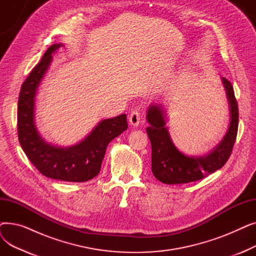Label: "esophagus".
<instances>
[{
	"mask_svg": "<svg viewBox=\"0 0 256 256\" xmlns=\"http://www.w3.org/2000/svg\"><path fill=\"white\" fill-rule=\"evenodd\" d=\"M140 119H141V114L138 110H134L130 112V116H128V120L130 124L132 126H137L140 124Z\"/></svg>",
	"mask_w": 256,
	"mask_h": 256,
	"instance_id": "esophagus-1",
	"label": "esophagus"
}]
</instances>
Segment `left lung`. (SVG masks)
I'll return each instance as SVG.
<instances>
[{
	"instance_id": "left-lung-1",
	"label": "left lung",
	"mask_w": 256,
	"mask_h": 256,
	"mask_svg": "<svg viewBox=\"0 0 256 256\" xmlns=\"http://www.w3.org/2000/svg\"><path fill=\"white\" fill-rule=\"evenodd\" d=\"M230 106V124L224 139L210 154L204 156H188L173 145L165 128L164 112L158 106H150L147 111L146 128L152 143V170L156 180L168 184L192 182L208 176L222 168L230 158L236 139L238 108L232 83L222 78Z\"/></svg>"
}]
</instances>
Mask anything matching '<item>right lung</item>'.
I'll return each instance as SVG.
<instances>
[{"label": "right lung", "instance_id": "add662e5", "mask_svg": "<svg viewBox=\"0 0 256 256\" xmlns=\"http://www.w3.org/2000/svg\"><path fill=\"white\" fill-rule=\"evenodd\" d=\"M61 46H50L22 85L18 104V140L26 156L44 176L83 182L100 173L108 144L128 128L126 115L102 120L82 142L67 148L50 145L39 136L34 124L35 93L52 61V52Z\"/></svg>", "mask_w": 256, "mask_h": 256}]
</instances>
